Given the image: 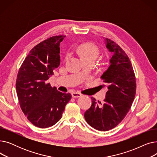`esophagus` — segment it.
I'll use <instances>...</instances> for the list:
<instances>
[{
    "label": "esophagus",
    "instance_id": "34e87169",
    "mask_svg": "<svg viewBox=\"0 0 157 157\" xmlns=\"http://www.w3.org/2000/svg\"><path fill=\"white\" fill-rule=\"evenodd\" d=\"M71 94H72V97L74 98H78L82 96V95L78 92H72Z\"/></svg>",
    "mask_w": 157,
    "mask_h": 157
}]
</instances>
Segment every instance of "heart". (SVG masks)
Here are the masks:
<instances>
[{
    "label": "heart",
    "mask_w": 157,
    "mask_h": 157,
    "mask_svg": "<svg viewBox=\"0 0 157 157\" xmlns=\"http://www.w3.org/2000/svg\"><path fill=\"white\" fill-rule=\"evenodd\" d=\"M77 52L82 60L92 59L96 60L99 55L98 48L92 43H84L80 44L77 48Z\"/></svg>",
    "instance_id": "1"
}]
</instances>
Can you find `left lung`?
I'll return each mask as SVG.
<instances>
[{"label": "left lung", "instance_id": "1", "mask_svg": "<svg viewBox=\"0 0 157 157\" xmlns=\"http://www.w3.org/2000/svg\"><path fill=\"white\" fill-rule=\"evenodd\" d=\"M105 44L112 53L109 65L101 76L106 87L104 103L92 97V105L85 118L96 130L107 131L114 128L125 118L136 95V81L132 65L125 52L114 41L104 38Z\"/></svg>", "mask_w": 157, "mask_h": 157}]
</instances>
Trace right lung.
<instances>
[{
    "instance_id": "add662e5",
    "label": "right lung",
    "mask_w": 157,
    "mask_h": 157,
    "mask_svg": "<svg viewBox=\"0 0 157 157\" xmlns=\"http://www.w3.org/2000/svg\"><path fill=\"white\" fill-rule=\"evenodd\" d=\"M65 36H53L32 48L18 71L16 89L21 109L35 126L54 125L62 116L71 94L58 91L46 81L60 63V44Z\"/></svg>"
}]
</instances>
